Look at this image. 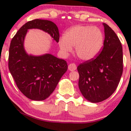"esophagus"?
I'll return each mask as SVG.
<instances>
[{"mask_svg":"<svg viewBox=\"0 0 131 131\" xmlns=\"http://www.w3.org/2000/svg\"><path fill=\"white\" fill-rule=\"evenodd\" d=\"M68 69L70 71H74V70H75L77 69L76 64H75L74 63L70 64L68 66Z\"/></svg>","mask_w":131,"mask_h":131,"instance_id":"esophagus-1","label":"esophagus"}]
</instances>
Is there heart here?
Returning <instances> with one entry per match:
<instances>
[{"instance_id":"1","label":"heart","mask_w":131,"mask_h":131,"mask_svg":"<svg viewBox=\"0 0 131 131\" xmlns=\"http://www.w3.org/2000/svg\"><path fill=\"white\" fill-rule=\"evenodd\" d=\"M104 34L97 27L90 25H77L66 30L63 38L59 40L60 50L64 54L72 51L80 59L88 61L96 58L104 43Z\"/></svg>"}]
</instances>
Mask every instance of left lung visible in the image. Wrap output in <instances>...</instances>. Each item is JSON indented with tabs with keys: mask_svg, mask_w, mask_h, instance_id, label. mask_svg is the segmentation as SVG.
<instances>
[{
	"mask_svg": "<svg viewBox=\"0 0 131 131\" xmlns=\"http://www.w3.org/2000/svg\"><path fill=\"white\" fill-rule=\"evenodd\" d=\"M101 53L95 59L78 66V87L86 99L93 103L108 99L118 87L123 70L122 45L119 38L105 23Z\"/></svg>",
	"mask_w": 131,
	"mask_h": 131,
	"instance_id": "left-lung-1",
	"label": "left lung"
}]
</instances>
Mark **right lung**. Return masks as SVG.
<instances>
[{"instance_id":"obj_1","label":"right lung","mask_w":131,"mask_h":131,"mask_svg":"<svg viewBox=\"0 0 131 131\" xmlns=\"http://www.w3.org/2000/svg\"><path fill=\"white\" fill-rule=\"evenodd\" d=\"M47 32L58 42V27L48 20L36 19L26 23L12 38L9 48L8 68L18 89L33 101H43L51 94L62 75L67 72V62L51 54L34 56L26 53L24 47L29 29Z\"/></svg>"}]
</instances>
